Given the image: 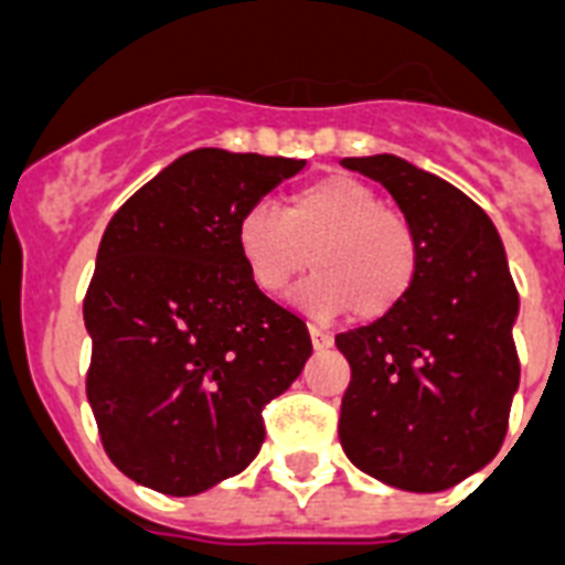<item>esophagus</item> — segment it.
Wrapping results in <instances>:
<instances>
[{
	"label": "esophagus",
	"instance_id": "esophagus-1",
	"mask_svg": "<svg viewBox=\"0 0 565 565\" xmlns=\"http://www.w3.org/2000/svg\"><path fill=\"white\" fill-rule=\"evenodd\" d=\"M309 334H311V343H315V349H329L334 343V338L326 329H320V326H309Z\"/></svg>",
	"mask_w": 565,
	"mask_h": 565
}]
</instances>
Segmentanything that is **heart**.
I'll return each mask as SVG.
<instances>
[{
    "label": "heart",
    "mask_w": 565,
    "mask_h": 565,
    "mask_svg": "<svg viewBox=\"0 0 565 565\" xmlns=\"http://www.w3.org/2000/svg\"><path fill=\"white\" fill-rule=\"evenodd\" d=\"M236 248L256 288L271 297L315 265L300 291L315 315L355 320L390 315L416 282L422 245L407 213L381 204L372 184L329 172L282 199V210L250 204L236 222Z\"/></svg>",
    "instance_id": "1"
}]
</instances>
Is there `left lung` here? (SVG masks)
Segmentation results:
<instances>
[{
    "mask_svg": "<svg viewBox=\"0 0 565 565\" xmlns=\"http://www.w3.org/2000/svg\"><path fill=\"white\" fill-rule=\"evenodd\" d=\"M381 181L418 233L407 297L375 323L334 338L352 366L340 445L401 491L454 488L505 441L520 386L516 286L493 222L450 181L398 156L343 158Z\"/></svg>",
    "mask_w": 565,
    "mask_h": 565,
    "instance_id": "obj_1",
    "label": "left lung"
}]
</instances>
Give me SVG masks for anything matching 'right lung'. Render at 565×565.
I'll return each mask as SVG.
<instances>
[{"mask_svg":"<svg viewBox=\"0 0 565 565\" xmlns=\"http://www.w3.org/2000/svg\"><path fill=\"white\" fill-rule=\"evenodd\" d=\"M306 161L193 149L106 225L83 300L86 395L115 468L170 497L236 477L259 454L263 409L302 372L309 329L265 297L236 222Z\"/></svg>","mask_w":565,"mask_h":565,"instance_id":"obj_1","label":"right lung"}]
</instances>
